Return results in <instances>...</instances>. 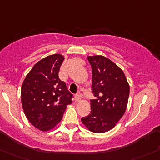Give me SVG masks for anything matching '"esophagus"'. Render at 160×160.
<instances>
[{
    "instance_id": "esophagus-1",
    "label": "esophagus",
    "mask_w": 160,
    "mask_h": 160,
    "mask_svg": "<svg viewBox=\"0 0 160 160\" xmlns=\"http://www.w3.org/2000/svg\"><path fill=\"white\" fill-rule=\"evenodd\" d=\"M75 100L77 101V102H80V101H81V95H77L75 96Z\"/></svg>"
}]
</instances>
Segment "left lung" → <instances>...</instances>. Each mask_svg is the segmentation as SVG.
Masks as SVG:
<instances>
[{
    "label": "left lung",
    "mask_w": 160,
    "mask_h": 160,
    "mask_svg": "<svg viewBox=\"0 0 160 160\" xmlns=\"http://www.w3.org/2000/svg\"><path fill=\"white\" fill-rule=\"evenodd\" d=\"M92 69L91 114L81 122L91 132L102 133L114 127L125 114L129 84L125 73L111 60L102 55L88 56Z\"/></svg>",
    "instance_id": "obj_1"
}]
</instances>
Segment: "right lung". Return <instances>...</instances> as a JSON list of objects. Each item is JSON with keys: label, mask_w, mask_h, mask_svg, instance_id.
<instances>
[{"label": "right lung", "mask_w": 160, "mask_h": 160, "mask_svg": "<svg viewBox=\"0 0 160 160\" xmlns=\"http://www.w3.org/2000/svg\"><path fill=\"white\" fill-rule=\"evenodd\" d=\"M65 57L50 55L37 62L25 77L21 102L28 120L36 129L46 132L62 121L72 95L58 77Z\"/></svg>", "instance_id": "obj_1"}]
</instances>
